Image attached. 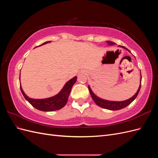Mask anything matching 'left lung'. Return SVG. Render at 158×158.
I'll list each match as a JSON object with an SVG mask.
<instances>
[{"label": "left lung", "instance_id": "8db88e82", "mask_svg": "<svg viewBox=\"0 0 158 158\" xmlns=\"http://www.w3.org/2000/svg\"><path fill=\"white\" fill-rule=\"evenodd\" d=\"M107 43L109 45H114V44H115L114 43H113L112 41H107ZM120 47H123V48L126 49L127 50H128L129 51V50L128 49L125 48V47L121 46V45H120ZM141 79H142V77H141ZM140 87H141V84L140 85L139 88H138L137 92L135 94V95L132 96L131 98L128 99L127 100H125V101H123V102H111V101H107V100L102 99L101 98H99L98 97H97L96 95H95L92 92V89H91V88H89V86H88V89H89V93L91 94V96H92V98L94 101V102L95 103V104L98 105V106L101 107L102 108L109 109V110H113V111H114V110L121 109L124 107L128 106L129 104H131L137 97L138 93H139V92H140Z\"/></svg>", "mask_w": 158, "mask_h": 158}]
</instances>
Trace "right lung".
<instances>
[{"instance_id":"1","label":"right lung","mask_w":158,"mask_h":158,"mask_svg":"<svg viewBox=\"0 0 158 158\" xmlns=\"http://www.w3.org/2000/svg\"><path fill=\"white\" fill-rule=\"evenodd\" d=\"M51 41L45 42L44 44H41V45L46 44L47 43ZM76 79H77L76 76H75L73 78H72L66 83V84L64 85L63 88L62 89V90L58 94L55 95L53 97L47 99H31L28 98L24 94L21 85L20 90L23 95V97H24L27 101L35 109L43 111H53L63 108L65 106L66 102H67L72 87L73 86V85L76 82Z\"/></svg>"}]
</instances>
